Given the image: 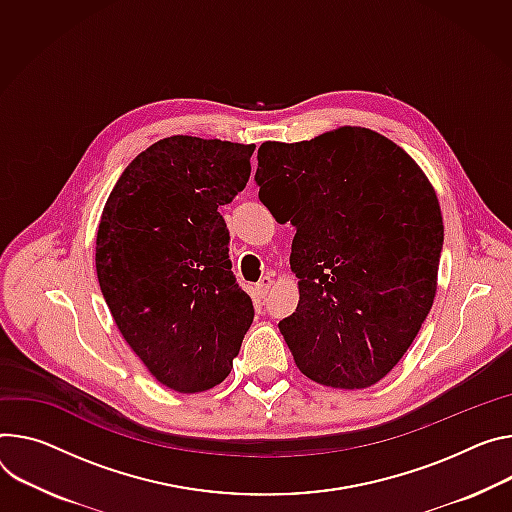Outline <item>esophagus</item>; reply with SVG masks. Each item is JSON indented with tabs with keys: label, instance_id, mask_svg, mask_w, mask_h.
I'll use <instances>...</instances> for the list:
<instances>
[{
	"label": "esophagus",
	"instance_id": "esophagus-1",
	"mask_svg": "<svg viewBox=\"0 0 512 512\" xmlns=\"http://www.w3.org/2000/svg\"><path fill=\"white\" fill-rule=\"evenodd\" d=\"M271 286H273V280H271V277H269V275H263L261 280L255 284V288H253V294H255V298L263 300V298L269 294Z\"/></svg>",
	"mask_w": 512,
	"mask_h": 512
}]
</instances>
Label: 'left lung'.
Segmentation results:
<instances>
[{
    "mask_svg": "<svg viewBox=\"0 0 512 512\" xmlns=\"http://www.w3.org/2000/svg\"><path fill=\"white\" fill-rule=\"evenodd\" d=\"M259 200L292 222L300 302L280 331L302 374L359 390L388 376L433 306L443 216L423 169L390 138L341 126L257 153Z\"/></svg>",
    "mask_w": 512,
    "mask_h": 512,
    "instance_id": "1",
    "label": "left lung"
}]
</instances>
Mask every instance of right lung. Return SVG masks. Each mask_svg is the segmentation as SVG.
<instances>
[{
	"label": "right lung",
	"mask_w": 512,
	"mask_h": 512,
	"mask_svg": "<svg viewBox=\"0 0 512 512\" xmlns=\"http://www.w3.org/2000/svg\"><path fill=\"white\" fill-rule=\"evenodd\" d=\"M255 145L175 134L122 171L102 212L96 269L124 341L163 386L220 384L253 322L218 208L251 175Z\"/></svg>",
	"instance_id": "1"
}]
</instances>
